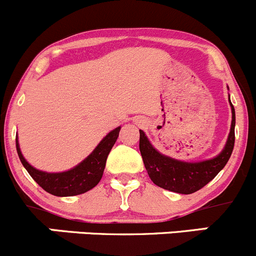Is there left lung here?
<instances>
[{"label": "left lung", "mask_w": 256, "mask_h": 256, "mask_svg": "<svg viewBox=\"0 0 256 256\" xmlns=\"http://www.w3.org/2000/svg\"><path fill=\"white\" fill-rule=\"evenodd\" d=\"M230 102V98H229ZM232 106V127L225 148L218 156L199 163L176 160L159 153L139 130V150L149 178L156 186L179 194H192L203 188L225 166L232 153L235 143V110Z\"/></svg>", "instance_id": "obj_1"}]
</instances>
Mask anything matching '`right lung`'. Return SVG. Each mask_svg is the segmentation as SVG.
<instances>
[{"instance_id":"1","label":"right lung","mask_w":256,"mask_h":256,"mask_svg":"<svg viewBox=\"0 0 256 256\" xmlns=\"http://www.w3.org/2000/svg\"><path fill=\"white\" fill-rule=\"evenodd\" d=\"M120 127L110 132L98 144L97 148L82 163H80L70 170L62 172V173H46V172L37 170L36 168L30 166L22 156L18 140L16 139L17 154L30 176L47 193L56 196H78V194H83L90 190L100 183L103 172H104L107 156L120 136Z\"/></svg>"}]
</instances>
